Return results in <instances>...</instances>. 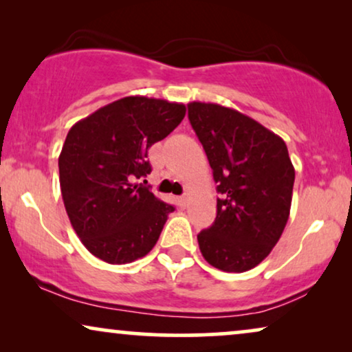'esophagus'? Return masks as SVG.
<instances>
[{
    "label": "esophagus",
    "instance_id": "esophagus-1",
    "mask_svg": "<svg viewBox=\"0 0 352 352\" xmlns=\"http://www.w3.org/2000/svg\"><path fill=\"white\" fill-rule=\"evenodd\" d=\"M177 201H179V205H181V206H186V204H187V197H186V195L177 197Z\"/></svg>",
    "mask_w": 352,
    "mask_h": 352
}]
</instances>
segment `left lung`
Masks as SVG:
<instances>
[{
    "instance_id": "1",
    "label": "left lung",
    "mask_w": 352,
    "mask_h": 352,
    "mask_svg": "<svg viewBox=\"0 0 352 352\" xmlns=\"http://www.w3.org/2000/svg\"><path fill=\"white\" fill-rule=\"evenodd\" d=\"M189 120L218 186L216 219L197 235L200 252L224 272L258 266L290 216L295 168L283 139L219 104L190 102Z\"/></svg>"
}]
</instances>
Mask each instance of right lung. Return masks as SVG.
I'll return each mask as SVG.
<instances>
[{
    "instance_id": "obj_1",
    "label": "right lung",
    "mask_w": 352,
    "mask_h": 352,
    "mask_svg": "<svg viewBox=\"0 0 352 352\" xmlns=\"http://www.w3.org/2000/svg\"><path fill=\"white\" fill-rule=\"evenodd\" d=\"M184 115V104L128 96L70 128L59 155L62 200L72 228L96 258L126 264L155 247L175 206L134 181L151 175L147 151Z\"/></svg>"
}]
</instances>
